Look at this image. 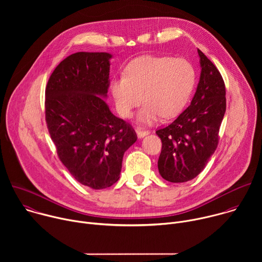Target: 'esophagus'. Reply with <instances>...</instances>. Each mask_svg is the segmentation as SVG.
<instances>
[{
  "instance_id": "obj_1",
  "label": "esophagus",
  "mask_w": 262,
  "mask_h": 262,
  "mask_svg": "<svg viewBox=\"0 0 262 262\" xmlns=\"http://www.w3.org/2000/svg\"><path fill=\"white\" fill-rule=\"evenodd\" d=\"M136 133H137V135H138L139 138H143V137H145L146 135L149 134L148 130H143V129H141V128H137V129H136Z\"/></svg>"
}]
</instances>
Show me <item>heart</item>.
<instances>
[{"label": "heart", "mask_w": 262, "mask_h": 262, "mask_svg": "<svg viewBox=\"0 0 262 262\" xmlns=\"http://www.w3.org/2000/svg\"><path fill=\"white\" fill-rule=\"evenodd\" d=\"M194 84L195 71L186 60L144 55L128 62L124 76L114 78L110 87L117 112L124 118L132 117L144 99L138 121L150 125L162 116H177L188 102Z\"/></svg>", "instance_id": "b5f03b06"}]
</instances>
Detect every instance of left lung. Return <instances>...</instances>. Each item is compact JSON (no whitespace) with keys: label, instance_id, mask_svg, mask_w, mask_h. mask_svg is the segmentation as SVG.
I'll use <instances>...</instances> for the list:
<instances>
[{"label":"left lung","instance_id":"1","mask_svg":"<svg viewBox=\"0 0 262 262\" xmlns=\"http://www.w3.org/2000/svg\"><path fill=\"white\" fill-rule=\"evenodd\" d=\"M201 74L189 107L168 126L156 133L162 140L158 162L161 176L185 182L204 169L219 144V130L226 111L225 83L214 64L198 50Z\"/></svg>","mask_w":262,"mask_h":262}]
</instances>
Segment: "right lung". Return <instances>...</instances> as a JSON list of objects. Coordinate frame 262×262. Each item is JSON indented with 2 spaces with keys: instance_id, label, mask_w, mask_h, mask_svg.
Here are the masks:
<instances>
[{
  "instance_id": "1",
  "label": "right lung",
  "mask_w": 262,
  "mask_h": 262,
  "mask_svg": "<svg viewBox=\"0 0 262 262\" xmlns=\"http://www.w3.org/2000/svg\"><path fill=\"white\" fill-rule=\"evenodd\" d=\"M108 53L79 52L55 68L46 88V121L57 155L73 178L93 190L120 177L124 152L137 141L133 126L105 101Z\"/></svg>"
}]
</instances>
